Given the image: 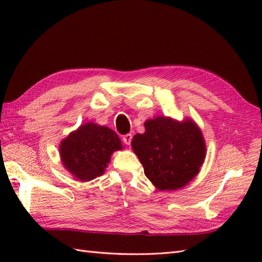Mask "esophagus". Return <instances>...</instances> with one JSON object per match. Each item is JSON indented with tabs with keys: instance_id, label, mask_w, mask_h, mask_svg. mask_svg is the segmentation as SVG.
Listing matches in <instances>:
<instances>
[{
	"instance_id": "1",
	"label": "esophagus",
	"mask_w": 262,
	"mask_h": 262,
	"mask_svg": "<svg viewBox=\"0 0 262 262\" xmlns=\"http://www.w3.org/2000/svg\"><path fill=\"white\" fill-rule=\"evenodd\" d=\"M132 138H133L132 134H126V135L122 136V142H124V143L126 144V145H130Z\"/></svg>"
}]
</instances>
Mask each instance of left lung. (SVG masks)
<instances>
[{
  "mask_svg": "<svg viewBox=\"0 0 262 262\" xmlns=\"http://www.w3.org/2000/svg\"><path fill=\"white\" fill-rule=\"evenodd\" d=\"M145 133L133 137V151L144 173L160 190H177L198 174L206 157L202 130L191 119L157 117L145 121Z\"/></svg>",
  "mask_w": 262,
  "mask_h": 262,
  "instance_id": "8db88e82",
  "label": "left lung"
}]
</instances>
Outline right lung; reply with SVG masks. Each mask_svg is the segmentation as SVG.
Returning <instances> with one entry per match:
<instances>
[{
	"label": "right lung",
	"mask_w": 262,
	"mask_h": 262,
	"mask_svg": "<svg viewBox=\"0 0 262 262\" xmlns=\"http://www.w3.org/2000/svg\"><path fill=\"white\" fill-rule=\"evenodd\" d=\"M121 148L120 138L113 129L86 122L60 142L59 154L70 173L90 181L104 173L111 154Z\"/></svg>",
	"instance_id": "add662e5"
}]
</instances>
